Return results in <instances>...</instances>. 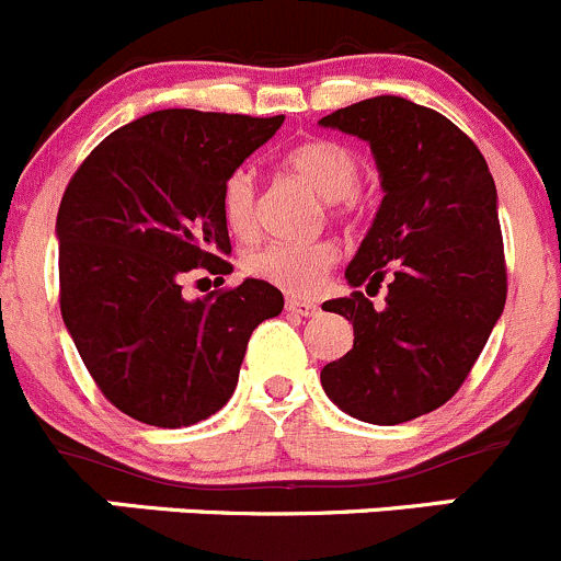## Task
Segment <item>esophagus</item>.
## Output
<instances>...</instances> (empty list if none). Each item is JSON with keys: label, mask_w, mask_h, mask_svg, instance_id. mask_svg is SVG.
I'll use <instances>...</instances> for the list:
<instances>
[{"label": "esophagus", "mask_w": 561, "mask_h": 561, "mask_svg": "<svg viewBox=\"0 0 561 561\" xmlns=\"http://www.w3.org/2000/svg\"><path fill=\"white\" fill-rule=\"evenodd\" d=\"M286 310H288V313H297V316H305V319H308V316L319 313V305L310 302V299L291 297V299H286Z\"/></svg>", "instance_id": "34e87169"}]
</instances>
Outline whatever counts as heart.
Returning a JSON list of instances; mask_svg holds the SVG:
<instances>
[{
	"instance_id": "heart-1",
	"label": "heart",
	"mask_w": 561,
	"mask_h": 561,
	"mask_svg": "<svg viewBox=\"0 0 561 561\" xmlns=\"http://www.w3.org/2000/svg\"><path fill=\"white\" fill-rule=\"evenodd\" d=\"M283 165L302 176L316 193L330 198V209L337 218H348L357 209V185L363 176L357 154L330 138H308L283 154ZM220 209L231 234L248 240L259 226L256 180L248 169L231 171L220 193ZM337 248L332 240L308 242H267L245 256V270L259 280L278 286L280 291L308 297L324 286L335 267Z\"/></svg>"
}]
</instances>
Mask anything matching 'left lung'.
<instances>
[{"instance_id": "obj_1", "label": "left lung", "mask_w": 561, "mask_h": 561, "mask_svg": "<svg viewBox=\"0 0 561 561\" xmlns=\"http://www.w3.org/2000/svg\"><path fill=\"white\" fill-rule=\"evenodd\" d=\"M321 125L365 138L385 187L346 267L354 291L324 302L352 321L354 346L321 368V387L363 423H409L461 390L502 316L507 264L496 185L467 133L412 100H359ZM381 282L386 308L376 311L367 298Z\"/></svg>"}]
</instances>
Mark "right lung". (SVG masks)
I'll return each instance as SVG.
<instances>
[{"label":"right lung","mask_w":561,"mask_h":561,"mask_svg":"<svg viewBox=\"0 0 561 561\" xmlns=\"http://www.w3.org/2000/svg\"><path fill=\"white\" fill-rule=\"evenodd\" d=\"M283 116L165 108L105 136L57 215L59 308L98 390L158 428L207 420L231 398L248 337L283 310L267 280L185 299L193 270L229 275L220 193Z\"/></svg>","instance_id":"right-lung-1"}]
</instances>
